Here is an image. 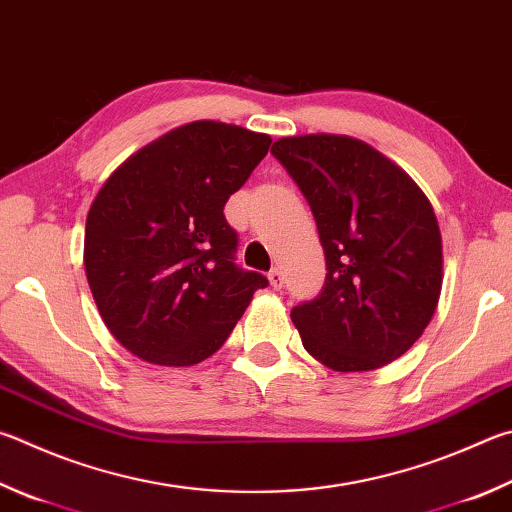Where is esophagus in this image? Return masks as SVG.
I'll return each mask as SVG.
<instances>
[{"label": "esophagus", "instance_id": "esophagus-1", "mask_svg": "<svg viewBox=\"0 0 512 512\" xmlns=\"http://www.w3.org/2000/svg\"><path fill=\"white\" fill-rule=\"evenodd\" d=\"M268 282H271L273 288H282V286H284V273H282V268H273V271L268 273Z\"/></svg>", "mask_w": 512, "mask_h": 512}]
</instances>
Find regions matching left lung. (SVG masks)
Wrapping results in <instances>:
<instances>
[{"instance_id": "left-lung-1", "label": "left lung", "mask_w": 512, "mask_h": 512, "mask_svg": "<svg viewBox=\"0 0 512 512\" xmlns=\"http://www.w3.org/2000/svg\"><path fill=\"white\" fill-rule=\"evenodd\" d=\"M318 224L327 280L293 306L304 349L333 371H369L401 358L439 304V221L410 174L351 136L273 143Z\"/></svg>"}]
</instances>
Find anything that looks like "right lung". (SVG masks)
I'll list each match as a JSON object with an SVG mask.
<instances>
[{"mask_svg":"<svg viewBox=\"0 0 512 512\" xmlns=\"http://www.w3.org/2000/svg\"><path fill=\"white\" fill-rule=\"evenodd\" d=\"M271 136L197 120L156 138L96 194L85 271L102 322L145 362L190 367L224 345L262 273L235 264L224 206Z\"/></svg>","mask_w":512,"mask_h":512,"instance_id":"right-lung-1","label":"right lung"}]
</instances>
